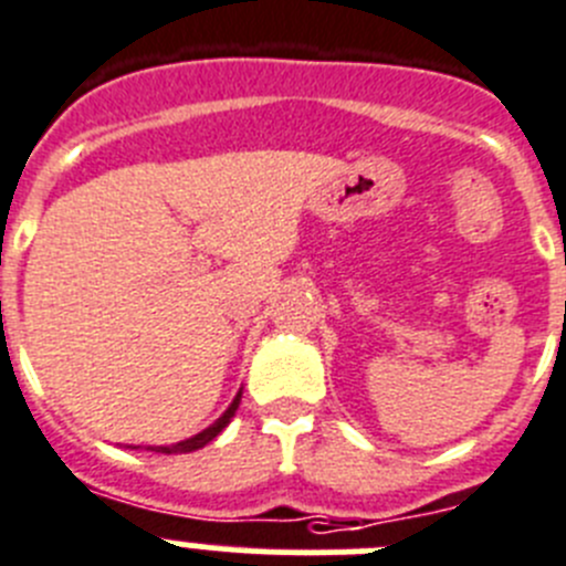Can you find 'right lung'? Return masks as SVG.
<instances>
[{"label": "right lung", "instance_id": "add662e5", "mask_svg": "<svg viewBox=\"0 0 566 566\" xmlns=\"http://www.w3.org/2000/svg\"><path fill=\"white\" fill-rule=\"evenodd\" d=\"M239 397H242V391H239V395L233 397V403L228 406V411H226V415L220 417V420L213 422V426H208L206 431H200V434H195V437H191V440H182V442H177V446H151L149 451H160V454H188V451H197V448L208 446V442H211L213 437L220 434V431L226 429L228 422H231L233 411L239 409Z\"/></svg>", "mask_w": 566, "mask_h": 566}]
</instances>
